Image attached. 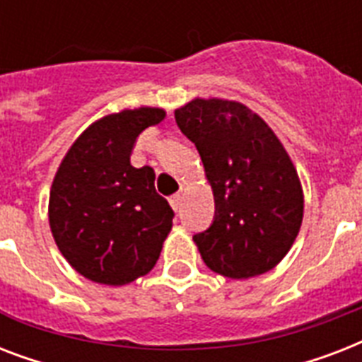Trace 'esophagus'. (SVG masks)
<instances>
[{"instance_id": "1", "label": "esophagus", "mask_w": 362, "mask_h": 362, "mask_svg": "<svg viewBox=\"0 0 362 362\" xmlns=\"http://www.w3.org/2000/svg\"><path fill=\"white\" fill-rule=\"evenodd\" d=\"M169 203H170V206L175 209V212H178V210H180V206H182V195H180V193L173 195V197L169 199Z\"/></svg>"}]
</instances>
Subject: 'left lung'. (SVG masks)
<instances>
[{
    "mask_svg": "<svg viewBox=\"0 0 362 362\" xmlns=\"http://www.w3.org/2000/svg\"><path fill=\"white\" fill-rule=\"evenodd\" d=\"M214 192L209 229L193 235L204 264L244 280L286 257L303 223V189L269 125L235 101L193 99L175 112Z\"/></svg>",
    "mask_w": 362,
    "mask_h": 362,
    "instance_id": "obj_1",
    "label": "left lung"
}]
</instances>
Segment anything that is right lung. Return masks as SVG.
<instances>
[{"label": "right lung", "mask_w": 362, "mask_h": 362, "mask_svg": "<svg viewBox=\"0 0 362 362\" xmlns=\"http://www.w3.org/2000/svg\"><path fill=\"white\" fill-rule=\"evenodd\" d=\"M161 109L124 110L92 124L59 165L50 192V229L59 252L84 278L124 286L159 259L175 212L156 192L152 167L129 158Z\"/></svg>", "instance_id": "1"}]
</instances>
